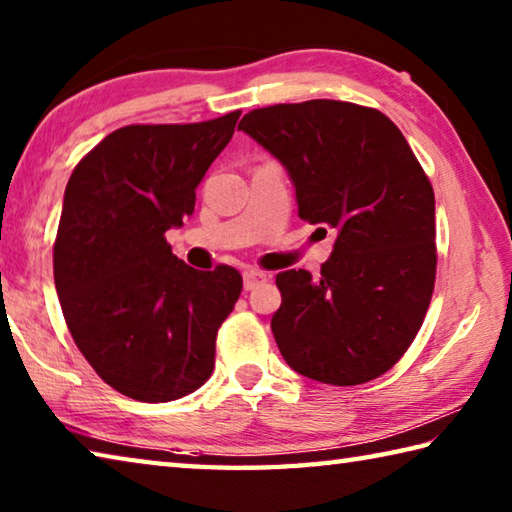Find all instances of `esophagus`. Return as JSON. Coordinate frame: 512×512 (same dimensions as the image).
<instances>
[{"label":"esophagus","mask_w":512,"mask_h":512,"mask_svg":"<svg viewBox=\"0 0 512 512\" xmlns=\"http://www.w3.org/2000/svg\"><path fill=\"white\" fill-rule=\"evenodd\" d=\"M262 282H266V273L257 271V268H246V271H244V289L246 291L259 287Z\"/></svg>","instance_id":"obj_1"}]
</instances>
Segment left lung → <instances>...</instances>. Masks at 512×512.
<instances>
[{"label": "left lung", "instance_id": "1", "mask_svg": "<svg viewBox=\"0 0 512 512\" xmlns=\"http://www.w3.org/2000/svg\"><path fill=\"white\" fill-rule=\"evenodd\" d=\"M239 131L287 169L300 219L336 230L320 277H275L284 361L334 386L384 375L413 343L436 282V201L409 142L379 110L332 99L253 110Z\"/></svg>", "mask_w": 512, "mask_h": 512}]
</instances>
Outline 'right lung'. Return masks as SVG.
<instances>
[{
    "label": "right lung",
    "mask_w": 512,
    "mask_h": 512,
    "mask_svg": "<svg viewBox=\"0 0 512 512\" xmlns=\"http://www.w3.org/2000/svg\"><path fill=\"white\" fill-rule=\"evenodd\" d=\"M241 112L201 124L124 126L76 164L54 244L65 323L97 375L140 402L194 393L214 370L235 307L232 266L196 271L164 232L194 214L196 187Z\"/></svg>",
    "instance_id": "obj_1"
}]
</instances>
